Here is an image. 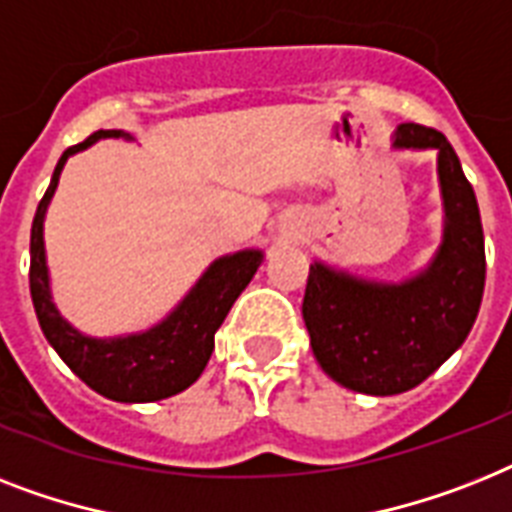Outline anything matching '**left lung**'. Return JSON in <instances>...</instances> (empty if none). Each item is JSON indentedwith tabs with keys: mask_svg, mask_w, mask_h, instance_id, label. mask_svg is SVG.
<instances>
[{
	"mask_svg": "<svg viewBox=\"0 0 512 512\" xmlns=\"http://www.w3.org/2000/svg\"><path fill=\"white\" fill-rule=\"evenodd\" d=\"M397 147L439 149L447 228L431 268L405 284H368L310 265L302 318L323 371L352 392L400 394L458 350L479 315L486 255L479 202L444 134L402 123Z\"/></svg>",
	"mask_w": 512,
	"mask_h": 512,
	"instance_id": "8db88e82",
	"label": "left lung"
}]
</instances>
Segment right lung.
<instances>
[{
  "label": "right lung",
  "mask_w": 512,
  "mask_h": 512,
  "mask_svg": "<svg viewBox=\"0 0 512 512\" xmlns=\"http://www.w3.org/2000/svg\"><path fill=\"white\" fill-rule=\"evenodd\" d=\"M107 136H128L123 131H94L81 144H73L62 152L54 168L52 184L36 207L31 226V299L39 315L41 331L49 339L57 355L68 368L107 400L115 402H155L184 392L202 376L207 360L213 355L215 331L226 321L228 310L244 286L252 281L257 265L263 260L260 252H236L210 265L189 297L178 310L147 334L126 336L99 342L78 334L76 328L62 321L57 307L49 297V276L44 263V213L52 199L60 170L73 152L86 149L91 141Z\"/></svg>",
  "instance_id": "obj_1"
}]
</instances>
